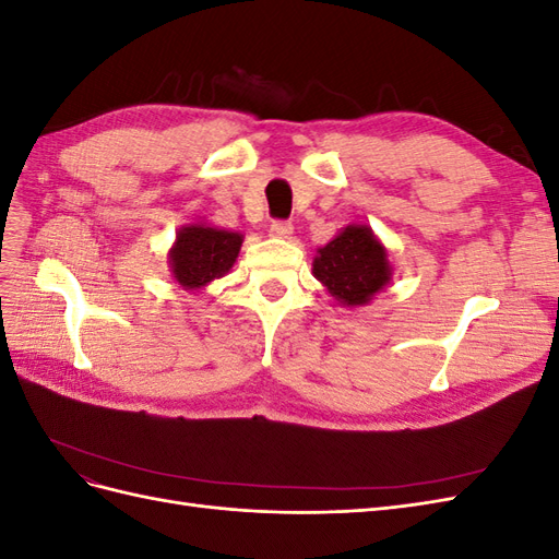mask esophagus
Segmentation results:
<instances>
[{
  "mask_svg": "<svg viewBox=\"0 0 559 559\" xmlns=\"http://www.w3.org/2000/svg\"><path fill=\"white\" fill-rule=\"evenodd\" d=\"M270 235H273V238L289 240L294 235V226L289 222H275L273 226H270Z\"/></svg>",
  "mask_w": 559,
  "mask_h": 559,
  "instance_id": "esophagus-1",
  "label": "esophagus"
}]
</instances>
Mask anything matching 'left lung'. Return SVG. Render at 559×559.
Wrapping results in <instances>:
<instances>
[{"label":"left lung","instance_id":"8db88e82","mask_svg":"<svg viewBox=\"0 0 559 559\" xmlns=\"http://www.w3.org/2000/svg\"><path fill=\"white\" fill-rule=\"evenodd\" d=\"M312 275L341 308H364L392 282L394 267L382 240L366 224H349L317 249Z\"/></svg>","mask_w":559,"mask_h":559}]
</instances>
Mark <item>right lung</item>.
<instances>
[{
	"instance_id": "right-lung-1",
	"label": "right lung",
	"mask_w": 559,
	"mask_h": 559,
	"mask_svg": "<svg viewBox=\"0 0 559 559\" xmlns=\"http://www.w3.org/2000/svg\"><path fill=\"white\" fill-rule=\"evenodd\" d=\"M242 242V233L202 222L186 224L177 230V238L167 251V265L183 292H200L214 280L228 275L238 261Z\"/></svg>"
}]
</instances>
